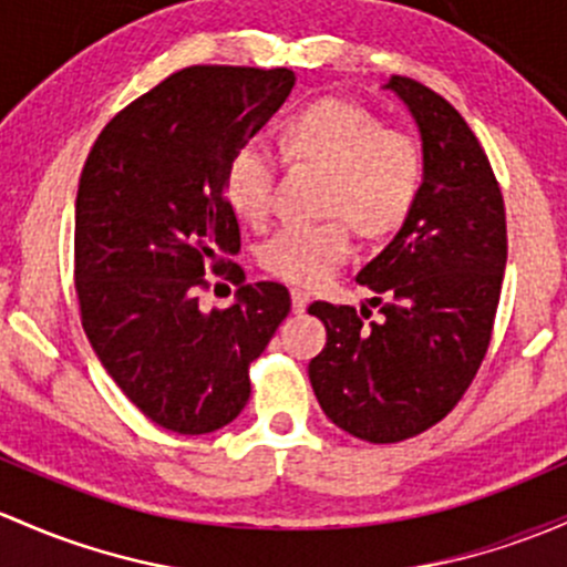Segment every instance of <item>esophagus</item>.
I'll return each mask as SVG.
<instances>
[{
  "instance_id": "1",
  "label": "esophagus",
  "mask_w": 567,
  "mask_h": 567,
  "mask_svg": "<svg viewBox=\"0 0 567 567\" xmlns=\"http://www.w3.org/2000/svg\"><path fill=\"white\" fill-rule=\"evenodd\" d=\"M290 299H293V312H296V315H301L303 309H307L309 296L303 293V290H293V293H290Z\"/></svg>"
}]
</instances>
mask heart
Listing matches in <instances>:
<instances>
[{
    "label": "heart",
    "instance_id": "b5f03b06",
    "mask_svg": "<svg viewBox=\"0 0 567 567\" xmlns=\"http://www.w3.org/2000/svg\"><path fill=\"white\" fill-rule=\"evenodd\" d=\"M279 152L288 163L329 171L323 208L333 217L285 225L260 247L271 277L312 288L350 255V223L359 234L389 236L413 214L424 189V146L410 130L380 124L363 105L320 97L282 122ZM279 157L264 141H244L225 165V195L244 223L264 225L274 206Z\"/></svg>",
    "mask_w": 567,
    "mask_h": 567
}]
</instances>
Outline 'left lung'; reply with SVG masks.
Masks as SVG:
<instances>
[{
    "label": "left lung",
    "mask_w": 567,
    "mask_h": 567,
    "mask_svg": "<svg viewBox=\"0 0 567 567\" xmlns=\"http://www.w3.org/2000/svg\"><path fill=\"white\" fill-rule=\"evenodd\" d=\"M389 89L419 122L426 174L402 230L355 277L383 320L309 303L329 337L309 383L333 424L367 443L415 437L456 408L492 342L508 260L503 193L462 113L404 75Z\"/></svg>",
    "instance_id": "obj_1"
}]
</instances>
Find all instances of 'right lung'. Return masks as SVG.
Returning a JSON list of instances; mask_svg holds the SVG:
<instances>
[{
	"label": "right lung",
	"mask_w": 567,
	"mask_h": 567,
	"mask_svg": "<svg viewBox=\"0 0 567 567\" xmlns=\"http://www.w3.org/2000/svg\"><path fill=\"white\" fill-rule=\"evenodd\" d=\"M293 70L193 64L122 109L81 171L75 293L105 372L152 424L217 432L249 399V363L290 312L279 282L244 285L225 165L293 89ZM212 270L228 310L197 299Z\"/></svg>",
	"instance_id": "right-lung-1"
}]
</instances>
